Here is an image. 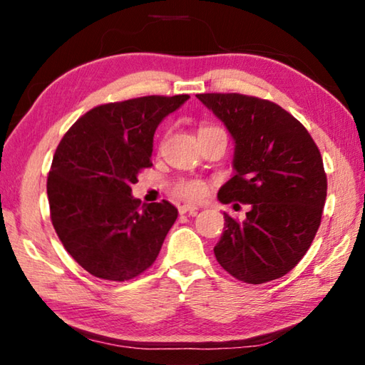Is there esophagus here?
Segmentation results:
<instances>
[{
  "label": "esophagus",
  "instance_id": "34e87169",
  "mask_svg": "<svg viewBox=\"0 0 365 365\" xmlns=\"http://www.w3.org/2000/svg\"><path fill=\"white\" fill-rule=\"evenodd\" d=\"M178 212L195 215L197 212V207L196 206H190V205H180V206H178Z\"/></svg>",
  "mask_w": 365,
  "mask_h": 365
}]
</instances>
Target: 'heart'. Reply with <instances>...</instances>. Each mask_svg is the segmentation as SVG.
<instances>
[{
  "mask_svg": "<svg viewBox=\"0 0 365 365\" xmlns=\"http://www.w3.org/2000/svg\"><path fill=\"white\" fill-rule=\"evenodd\" d=\"M207 128L217 127L205 125L201 127V130H207ZM174 193L185 201H201L207 193V185L202 180H197V178H188V180H180L174 185Z\"/></svg>",
  "mask_w": 365,
  "mask_h": 365,
  "instance_id": "heart-1",
  "label": "heart"
}]
</instances>
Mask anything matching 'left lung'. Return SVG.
<instances>
[{"label": "left lung", "mask_w": 365, "mask_h": 365, "mask_svg": "<svg viewBox=\"0 0 365 365\" xmlns=\"http://www.w3.org/2000/svg\"><path fill=\"white\" fill-rule=\"evenodd\" d=\"M197 100L225 123L235 140V175L219 201L251 205L225 227L214 255L240 282L261 285L298 264L319 230L327 175L306 127L279 104L240 93H201Z\"/></svg>", "instance_id": "8db88e82"}]
</instances>
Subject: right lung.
I'll return each mask as SVG.
<instances>
[{
  "instance_id": "obj_1",
  "label": "right lung",
  "mask_w": 365,
  "mask_h": 365,
  "mask_svg": "<svg viewBox=\"0 0 365 365\" xmlns=\"http://www.w3.org/2000/svg\"><path fill=\"white\" fill-rule=\"evenodd\" d=\"M188 98L100 104L59 141L46 180L49 215L66 251L98 279L132 280L156 261L178 212L165 200L140 206L130 187L153 165L159 122Z\"/></svg>"
}]
</instances>
